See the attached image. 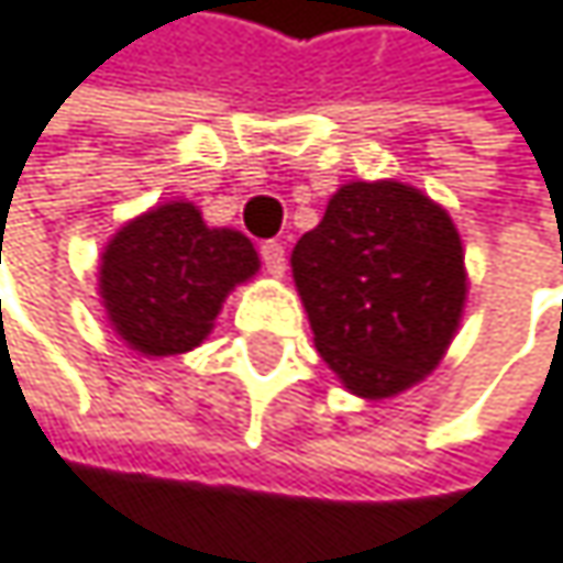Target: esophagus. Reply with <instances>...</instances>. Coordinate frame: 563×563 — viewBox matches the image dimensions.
<instances>
[{"mask_svg": "<svg viewBox=\"0 0 563 563\" xmlns=\"http://www.w3.org/2000/svg\"><path fill=\"white\" fill-rule=\"evenodd\" d=\"M260 260H263L266 273L284 276V269H287V250H284V243H276V240L260 243Z\"/></svg>", "mask_w": 563, "mask_h": 563, "instance_id": "obj_1", "label": "esophagus"}]
</instances>
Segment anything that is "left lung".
<instances>
[{
	"instance_id": "1",
	"label": "left lung",
	"mask_w": 563,
	"mask_h": 563,
	"mask_svg": "<svg viewBox=\"0 0 563 563\" xmlns=\"http://www.w3.org/2000/svg\"><path fill=\"white\" fill-rule=\"evenodd\" d=\"M294 279L320 356L363 399L439 366L468 290L452 217L399 180L340 187L294 246Z\"/></svg>"
}]
</instances>
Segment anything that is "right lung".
<instances>
[{
  "mask_svg": "<svg viewBox=\"0 0 563 563\" xmlns=\"http://www.w3.org/2000/svg\"><path fill=\"white\" fill-rule=\"evenodd\" d=\"M253 243L217 230L184 200L161 203L114 233L101 256V300L118 336L144 356L203 343L223 297L256 273Z\"/></svg>",
  "mask_w": 563,
  "mask_h": 563,
  "instance_id": "obj_1",
  "label": "right lung"
}]
</instances>
